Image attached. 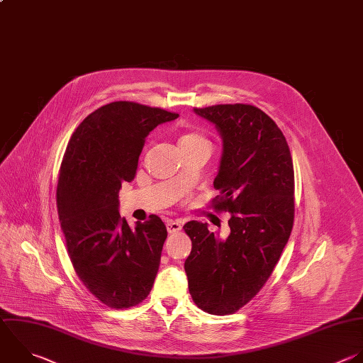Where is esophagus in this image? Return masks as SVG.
Masks as SVG:
<instances>
[{
	"label": "esophagus",
	"instance_id": "1",
	"mask_svg": "<svg viewBox=\"0 0 363 363\" xmlns=\"http://www.w3.org/2000/svg\"><path fill=\"white\" fill-rule=\"evenodd\" d=\"M166 227H167V231L170 234H174V233H179L182 230V223L179 220H167Z\"/></svg>",
	"mask_w": 363,
	"mask_h": 363
}]
</instances>
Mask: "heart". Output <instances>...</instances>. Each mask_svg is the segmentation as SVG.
Segmentation results:
<instances>
[{
  "mask_svg": "<svg viewBox=\"0 0 363 363\" xmlns=\"http://www.w3.org/2000/svg\"><path fill=\"white\" fill-rule=\"evenodd\" d=\"M197 143H208V140L196 130H184L179 136V147H187Z\"/></svg>",
  "mask_w": 363,
  "mask_h": 363,
  "instance_id": "1",
  "label": "heart"
}]
</instances>
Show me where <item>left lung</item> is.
<instances>
[{"label":"left lung","instance_id":"1","mask_svg":"<svg viewBox=\"0 0 363 363\" xmlns=\"http://www.w3.org/2000/svg\"><path fill=\"white\" fill-rule=\"evenodd\" d=\"M223 136L211 200L230 213V235L220 240L207 224L189 221L191 252L184 262L194 303L228 315L248 303L272 274L294 224V164L285 136L261 109L245 104L194 108Z\"/></svg>","mask_w":363,"mask_h":363}]
</instances>
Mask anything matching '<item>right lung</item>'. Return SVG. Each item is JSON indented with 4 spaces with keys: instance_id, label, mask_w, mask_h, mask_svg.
<instances>
[{
    "instance_id": "1",
    "label": "right lung",
    "mask_w": 363,
    "mask_h": 363,
    "mask_svg": "<svg viewBox=\"0 0 363 363\" xmlns=\"http://www.w3.org/2000/svg\"><path fill=\"white\" fill-rule=\"evenodd\" d=\"M177 116L112 102L88 115L67 146L57 187L61 228L79 279L109 308H132L153 286L166 225L152 216L132 230L118 210L119 190L135 179L149 132Z\"/></svg>"
}]
</instances>
